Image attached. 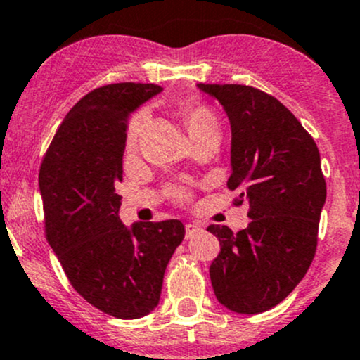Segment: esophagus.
Here are the masks:
<instances>
[{"mask_svg":"<svg viewBox=\"0 0 360 360\" xmlns=\"http://www.w3.org/2000/svg\"><path fill=\"white\" fill-rule=\"evenodd\" d=\"M202 229H203L202 226L195 224V222H188V224H186V238H188V240H190V238L195 236V234L200 233V231H202Z\"/></svg>","mask_w":360,"mask_h":360,"instance_id":"1","label":"esophagus"}]
</instances>
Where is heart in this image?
I'll use <instances>...</instances> for the list:
<instances>
[{"mask_svg": "<svg viewBox=\"0 0 360 360\" xmlns=\"http://www.w3.org/2000/svg\"><path fill=\"white\" fill-rule=\"evenodd\" d=\"M146 122H148V112L141 110L139 113H136L134 119L129 124V131H127V148H136ZM184 122H186V127L191 136H198L202 132L219 129L215 113L210 108L203 107V105H190V107L184 108Z\"/></svg>", "mask_w": 360, "mask_h": 360, "instance_id": "b5f03b06", "label": "heart"}]
</instances>
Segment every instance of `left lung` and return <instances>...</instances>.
<instances>
[{
	"instance_id": "left-lung-1",
	"label": "left lung",
	"mask_w": 360,
	"mask_h": 360,
	"mask_svg": "<svg viewBox=\"0 0 360 360\" xmlns=\"http://www.w3.org/2000/svg\"><path fill=\"white\" fill-rule=\"evenodd\" d=\"M231 124V176L236 203H250L245 229L207 228L221 243L210 264L217 300L238 314L266 312L302 281L317 247L326 181L312 136L281 101L241 84H196Z\"/></svg>"
}]
</instances>
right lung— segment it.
Instances as JSON below:
<instances>
[{
  "label": "right lung",
  "instance_id": "add662e5",
  "mask_svg": "<svg viewBox=\"0 0 360 360\" xmlns=\"http://www.w3.org/2000/svg\"><path fill=\"white\" fill-rule=\"evenodd\" d=\"M157 84L117 82L86 94L67 113L39 170L46 238L74 290L117 319H138L158 305L167 264L184 238L177 219L119 217L127 122Z\"/></svg>",
  "mask_w": 360,
  "mask_h": 360
}]
</instances>
